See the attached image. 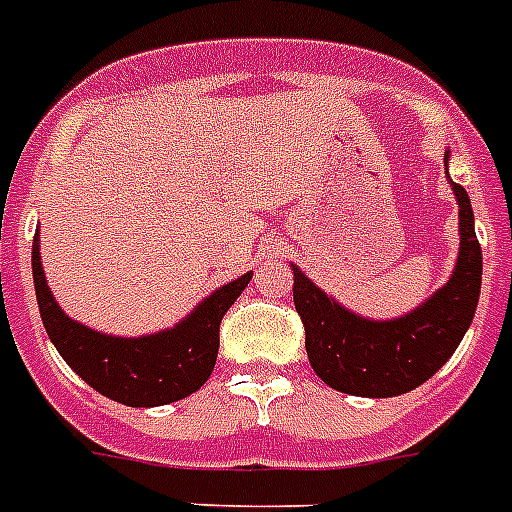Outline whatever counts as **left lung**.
I'll return each mask as SVG.
<instances>
[{
	"instance_id": "obj_1",
	"label": "left lung",
	"mask_w": 512,
	"mask_h": 512,
	"mask_svg": "<svg viewBox=\"0 0 512 512\" xmlns=\"http://www.w3.org/2000/svg\"><path fill=\"white\" fill-rule=\"evenodd\" d=\"M446 151V175H448ZM459 206V257L448 283L397 319H368L342 306L293 268V304L306 330V355L319 379L353 397H399L417 389L459 348L477 311L482 247L466 190L451 182Z\"/></svg>"
}]
</instances>
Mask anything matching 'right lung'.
<instances>
[{
	"mask_svg": "<svg viewBox=\"0 0 512 512\" xmlns=\"http://www.w3.org/2000/svg\"><path fill=\"white\" fill-rule=\"evenodd\" d=\"M250 278L252 270L216 288L175 327L141 337L105 335L56 304L41 265V234L33 239V283L48 337L79 379L128 407H162L206 384L219 355L221 319Z\"/></svg>",
	"mask_w": 512,
	"mask_h": 512,
	"instance_id": "add662e5",
	"label": "right lung"
}]
</instances>
